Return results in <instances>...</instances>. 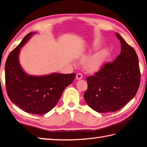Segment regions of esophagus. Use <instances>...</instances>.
Masks as SVG:
<instances>
[{
  "mask_svg": "<svg viewBox=\"0 0 147 147\" xmlns=\"http://www.w3.org/2000/svg\"><path fill=\"white\" fill-rule=\"evenodd\" d=\"M82 78H83V76H82V74L80 73H78L76 74V78L77 80H81Z\"/></svg>",
  "mask_w": 147,
  "mask_h": 147,
  "instance_id": "obj_1",
  "label": "esophagus"
}]
</instances>
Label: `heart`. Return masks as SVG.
<instances>
[{
  "instance_id": "obj_1",
  "label": "heart",
  "mask_w": 147,
  "mask_h": 147,
  "mask_svg": "<svg viewBox=\"0 0 147 147\" xmlns=\"http://www.w3.org/2000/svg\"><path fill=\"white\" fill-rule=\"evenodd\" d=\"M107 58V53L105 51L95 53L85 61V68L87 71L93 72L99 69L105 62Z\"/></svg>"
}]
</instances>
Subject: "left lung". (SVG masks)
Here are the masks:
<instances>
[{
	"instance_id": "left-lung-1",
	"label": "left lung",
	"mask_w": 147,
	"mask_h": 147,
	"mask_svg": "<svg viewBox=\"0 0 147 147\" xmlns=\"http://www.w3.org/2000/svg\"><path fill=\"white\" fill-rule=\"evenodd\" d=\"M121 51L113 62H106L94 76L87 77L84 99L98 113L115 112L131 100L138 92L141 73L134 48L116 33Z\"/></svg>"
}]
</instances>
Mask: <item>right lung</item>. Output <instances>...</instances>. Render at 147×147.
Wrapping results in <instances>:
<instances>
[{
    "mask_svg": "<svg viewBox=\"0 0 147 147\" xmlns=\"http://www.w3.org/2000/svg\"><path fill=\"white\" fill-rule=\"evenodd\" d=\"M33 34L28 33L9 53L5 64V81L7 96L13 103L26 113L42 115L56 105L65 87L73 83L75 73L43 76L26 74L20 65L18 54Z\"/></svg>",
    "mask_w": 147,
    "mask_h": 147,
    "instance_id": "obj_1",
    "label": "right lung"
}]
</instances>
